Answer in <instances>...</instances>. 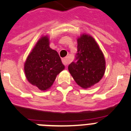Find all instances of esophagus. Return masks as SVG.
<instances>
[{"instance_id": "34e87169", "label": "esophagus", "mask_w": 131, "mask_h": 131, "mask_svg": "<svg viewBox=\"0 0 131 131\" xmlns=\"http://www.w3.org/2000/svg\"><path fill=\"white\" fill-rule=\"evenodd\" d=\"M62 63L64 64V65H65V66H67L68 64L69 63V60L68 58H62Z\"/></svg>"}]
</instances>
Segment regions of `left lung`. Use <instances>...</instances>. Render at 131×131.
<instances>
[{
	"mask_svg": "<svg viewBox=\"0 0 131 131\" xmlns=\"http://www.w3.org/2000/svg\"><path fill=\"white\" fill-rule=\"evenodd\" d=\"M76 62L69 65V73L77 85L89 88L102 79L106 70L102 52L91 36L82 34L77 39Z\"/></svg>",
	"mask_w": 131,
	"mask_h": 131,
	"instance_id": "obj_1",
	"label": "left lung"
}]
</instances>
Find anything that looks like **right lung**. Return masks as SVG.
Segmentation results:
<instances>
[{"instance_id":"right-lung-1","label":"right lung","mask_w":131,"mask_h":131,"mask_svg":"<svg viewBox=\"0 0 131 131\" xmlns=\"http://www.w3.org/2000/svg\"><path fill=\"white\" fill-rule=\"evenodd\" d=\"M47 36H42L36 43L24 64L28 81L40 90L45 91L52 85L57 75L64 66L58 52L50 48Z\"/></svg>"}]
</instances>
